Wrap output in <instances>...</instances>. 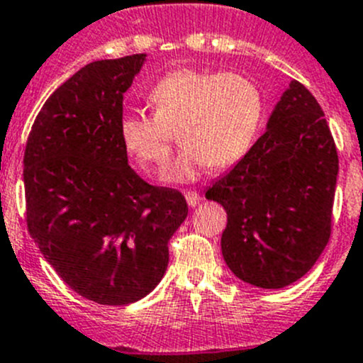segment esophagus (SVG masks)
<instances>
[{"label": "esophagus", "instance_id": "1", "mask_svg": "<svg viewBox=\"0 0 363 363\" xmlns=\"http://www.w3.org/2000/svg\"><path fill=\"white\" fill-rule=\"evenodd\" d=\"M185 199H187L189 207H196V205L201 201V196H199L198 192H194V191H187V192H185Z\"/></svg>", "mask_w": 363, "mask_h": 363}]
</instances>
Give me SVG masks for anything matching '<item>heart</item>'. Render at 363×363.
Here are the masks:
<instances>
[{
  "label": "heart",
  "instance_id": "b5f03b06",
  "mask_svg": "<svg viewBox=\"0 0 363 363\" xmlns=\"http://www.w3.org/2000/svg\"><path fill=\"white\" fill-rule=\"evenodd\" d=\"M147 101L155 116L125 113L118 136L142 165L164 171L171 133L184 144L169 182H191L208 165L228 167L250 151L262 124L264 102L254 81L239 73L179 68L156 81Z\"/></svg>",
  "mask_w": 363,
  "mask_h": 363
}]
</instances>
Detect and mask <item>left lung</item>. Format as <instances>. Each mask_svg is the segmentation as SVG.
<instances>
[{"label": "left lung", "instance_id": "1", "mask_svg": "<svg viewBox=\"0 0 363 363\" xmlns=\"http://www.w3.org/2000/svg\"><path fill=\"white\" fill-rule=\"evenodd\" d=\"M337 174L324 111L291 81L264 135L205 192L227 211L221 252L232 274L264 290L308 274L331 234Z\"/></svg>", "mask_w": 363, "mask_h": 363}]
</instances>
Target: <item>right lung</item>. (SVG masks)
Masks as SVG:
<instances>
[{
  "label": "right lung",
  "instance_id": "add662e5",
  "mask_svg": "<svg viewBox=\"0 0 363 363\" xmlns=\"http://www.w3.org/2000/svg\"><path fill=\"white\" fill-rule=\"evenodd\" d=\"M144 62L136 53L79 69L35 116L23 158L30 235L59 277L99 304L155 290L189 212L182 192L129 167L118 136L124 93Z\"/></svg>",
  "mask_w": 363,
  "mask_h": 363
}]
</instances>
